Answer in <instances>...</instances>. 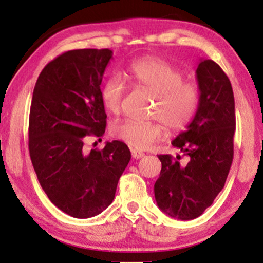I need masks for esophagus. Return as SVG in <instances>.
Wrapping results in <instances>:
<instances>
[{"label": "esophagus", "instance_id": "obj_1", "mask_svg": "<svg viewBox=\"0 0 263 263\" xmlns=\"http://www.w3.org/2000/svg\"><path fill=\"white\" fill-rule=\"evenodd\" d=\"M131 155L135 159H140V158H142V157H144V153L141 152V151H137V149H131Z\"/></svg>", "mask_w": 263, "mask_h": 263}]
</instances>
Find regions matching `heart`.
<instances>
[{
    "mask_svg": "<svg viewBox=\"0 0 263 263\" xmlns=\"http://www.w3.org/2000/svg\"><path fill=\"white\" fill-rule=\"evenodd\" d=\"M127 74L134 85L152 93L153 104L146 121L123 120L111 126V134L117 140L136 149H144L159 140L164 125L172 132L182 131L197 114L200 91L195 83L184 79L177 66L158 58H143L128 65ZM126 85L119 74H112L102 84L101 101L108 112L120 114Z\"/></svg>",
    "mask_w": 263,
    "mask_h": 263,
    "instance_id": "obj_1",
    "label": "heart"
}]
</instances>
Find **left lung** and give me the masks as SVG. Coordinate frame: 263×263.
I'll list each match as a JSON object with an SVG mask.
<instances>
[{"label": "left lung", "instance_id": "8db88e82", "mask_svg": "<svg viewBox=\"0 0 263 263\" xmlns=\"http://www.w3.org/2000/svg\"><path fill=\"white\" fill-rule=\"evenodd\" d=\"M200 104L186 131L172 144L182 152L159 155L162 170L155 184L157 205L179 220L200 216L224 188L234 158L235 100L228 75L213 60L199 63Z\"/></svg>", "mask_w": 263, "mask_h": 263}]
</instances>
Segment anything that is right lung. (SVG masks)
I'll return each instance as SVG.
<instances>
[{
	"label": "right lung",
	"mask_w": 263,
	"mask_h": 263,
	"mask_svg": "<svg viewBox=\"0 0 263 263\" xmlns=\"http://www.w3.org/2000/svg\"><path fill=\"white\" fill-rule=\"evenodd\" d=\"M110 49L69 50L39 74L29 111L28 148L39 184L58 209L78 219L98 215L112 203L131 152L121 141L84 151L100 137L106 112L100 96Z\"/></svg>",
	"instance_id": "1"
}]
</instances>
